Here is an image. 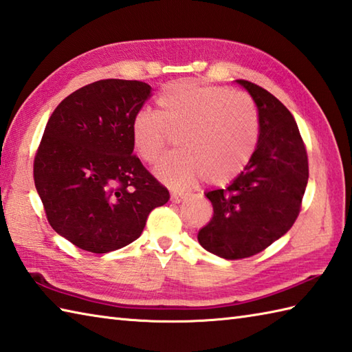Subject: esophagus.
<instances>
[{"label": "esophagus", "instance_id": "obj_1", "mask_svg": "<svg viewBox=\"0 0 352 352\" xmlns=\"http://www.w3.org/2000/svg\"><path fill=\"white\" fill-rule=\"evenodd\" d=\"M186 196H188V195H185V192H171V196H170V200H171V202H173V204H181L182 202V200H185L186 199Z\"/></svg>", "mask_w": 352, "mask_h": 352}]
</instances>
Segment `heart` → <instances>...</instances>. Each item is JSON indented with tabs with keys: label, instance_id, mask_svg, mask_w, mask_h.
<instances>
[{
	"label": "heart",
	"instance_id": "b5f03b06",
	"mask_svg": "<svg viewBox=\"0 0 352 352\" xmlns=\"http://www.w3.org/2000/svg\"><path fill=\"white\" fill-rule=\"evenodd\" d=\"M176 135L177 152L164 156L155 176L171 188H190L210 177L216 184L234 179L246 167L258 140L252 102L241 92L195 82L170 83L156 96V113L138 111L131 138L142 161L155 162Z\"/></svg>",
	"mask_w": 352,
	"mask_h": 352
}]
</instances>
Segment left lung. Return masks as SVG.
I'll return each mask as SVG.
<instances>
[{"label":"left lung","mask_w":352,"mask_h":352,"mask_svg":"<svg viewBox=\"0 0 352 352\" xmlns=\"http://www.w3.org/2000/svg\"><path fill=\"white\" fill-rule=\"evenodd\" d=\"M256 104L260 135L245 170L226 190L205 192L214 216L197 240L226 260L252 256L289 231L300 210L308 182V160L290 111L248 80H235Z\"/></svg>","instance_id":"8db88e82"}]
</instances>
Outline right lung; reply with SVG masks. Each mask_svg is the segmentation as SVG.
Segmentation results:
<instances>
[{"mask_svg": "<svg viewBox=\"0 0 352 352\" xmlns=\"http://www.w3.org/2000/svg\"><path fill=\"white\" fill-rule=\"evenodd\" d=\"M150 85L106 78L62 100L34 157V185L54 231L94 254L141 235L168 190L133 155L131 123Z\"/></svg>", "mask_w": 352, "mask_h": 352, "instance_id": "1", "label": "right lung"}]
</instances>
